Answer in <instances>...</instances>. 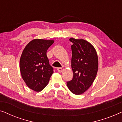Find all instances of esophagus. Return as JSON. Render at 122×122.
I'll return each mask as SVG.
<instances>
[{"label":"esophagus","mask_w":122,"mask_h":122,"mask_svg":"<svg viewBox=\"0 0 122 122\" xmlns=\"http://www.w3.org/2000/svg\"><path fill=\"white\" fill-rule=\"evenodd\" d=\"M63 70H64V68H57V71L58 72H62L63 71Z\"/></svg>","instance_id":"esophagus-1"}]
</instances>
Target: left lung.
<instances>
[{
    "label": "left lung",
    "mask_w": 122,
    "mask_h": 122,
    "mask_svg": "<svg viewBox=\"0 0 122 122\" xmlns=\"http://www.w3.org/2000/svg\"><path fill=\"white\" fill-rule=\"evenodd\" d=\"M73 79L66 82L68 88L76 95L85 92L92 84L97 73L98 59L96 49L84 39L71 38Z\"/></svg>",
    "instance_id": "left-lung-1"
}]
</instances>
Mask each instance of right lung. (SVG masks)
<instances>
[{"instance_id":"add662e5","label":"right lung","mask_w":122,"mask_h":122,"mask_svg":"<svg viewBox=\"0 0 122 122\" xmlns=\"http://www.w3.org/2000/svg\"><path fill=\"white\" fill-rule=\"evenodd\" d=\"M54 41L36 39L26 45L20 59L21 76L29 88L36 92L44 89L53 73L46 51Z\"/></svg>"}]
</instances>
